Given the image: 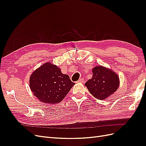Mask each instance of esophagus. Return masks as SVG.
I'll use <instances>...</instances> for the list:
<instances>
[{"mask_svg": "<svg viewBox=\"0 0 146 146\" xmlns=\"http://www.w3.org/2000/svg\"><path fill=\"white\" fill-rule=\"evenodd\" d=\"M84 82V80H83V78H81V79H80L79 80H78L77 82V83H82V82Z\"/></svg>", "mask_w": 146, "mask_h": 146, "instance_id": "esophagus-1", "label": "esophagus"}]
</instances>
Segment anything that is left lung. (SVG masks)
<instances>
[{
  "instance_id": "left-lung-1",
  "label": "left lung",
  "mask_w": 146,
  "mask_h": 146,
  "mask_svg": "<svg viewBox=\"0 0 146 146\" xmlns=\"http://www.w3.org/2000/svg\"><path fill=\"white\" fill-rule=\"evenodd\" d=\"M92 73V78L88 80L85 85L94 97L104 100L118 88L119 77L112 70L101 66L94 68Z\"/></svg>"
}]
</instances>
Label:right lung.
Masks as SVG:
<instances>
[{"mask_svg": "<svg viewBox=\"0 0 146 146\" xmlns=\"http://www.w3.org/2000/svg\"><path fill=\"white\" fill-rule=\"evenodd\" d=\"M74 85L67 74H63L58 67L50 63L37 68L29 79L34 95L46 104L61 102Z\"/></svg>", "mask_w": 146, "mask_h": 146, "instance_id": "1", "label": "right lung"}]
</instances>
